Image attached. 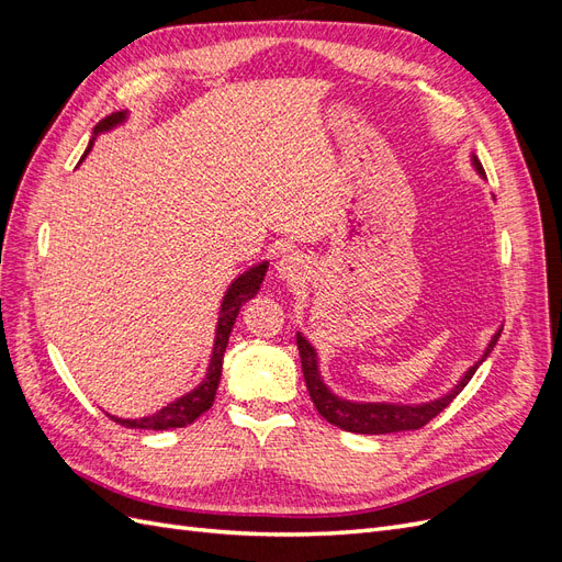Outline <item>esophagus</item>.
Segmentation results:
<instances>
[{
    "label": "esophagus",
    "instance_id": "esophagus-1",
    "mask_svg": "<svg viewBox=\"0 0 562 562\" xmlns=\"http://www.w3.org/2000/svg\"><path fill=\"white\" fill-rule=\"evenodd\" d=\"M277 269H279V277L283 281L297 283V281L304 279V274H307V260H304L300 252H285L283 258L279 260Z\"/></svg>",
    "mask_w": 562,
    "mask_h": 562
}]
</instances>
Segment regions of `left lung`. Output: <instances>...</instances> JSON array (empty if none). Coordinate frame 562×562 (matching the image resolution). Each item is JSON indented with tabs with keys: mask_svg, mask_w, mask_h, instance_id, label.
Returning <instances> with one entry per match:
<instances>
[{
	"mask_svg": "<svg viewBox=\"0 0 562 562\" xmlns=\"http://www.w3.org/2000/svg\"><path fill=\"white\" fill-rule=\"evenodd\" d=\"M475 168L483 173V166L479 159H473ZM499 333L490 339V345L483 353V359L475 363L464 380L459 382L448 396L438 398L434 403H424V405H391V403H349L337 398L330 394V389L321 382L318 375V366H316V351L314 347L297 335V349H300V361H302V372H304V382H307V391L314 401V407L318 415L335 424V427L351 431V434H396V431H413L422 429L427 424L446 411V407L452 403V398L467 386V382L473 378V372L479 370V366L487 359L492 347L497 345Z\"/></svg>",
	"mask_w": 562,
	"mask_h": 562,
	"instance_id": "left-lung-1",
	"label": "left lung"
}]
</instances>
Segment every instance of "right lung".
I'll return each instance as SVG.
<instances>
[{
  "instance_id": "right-lung-1",
  "label": "right lung",
  "mask_w": 562,
  "mask_h": 562,
  "mask_svg": "<svg viewBox=\"0 0 562 562\" xmlns=\"http://www.w3.org/2000/svg\"><path fill=\"white\" fill-rule=\"evenodd\" d=\"M124 116H126L124 112H112L110 116L100 119V122L95 124V133L108 131L114 124L124 122ZM89 149H91V143H89ZM265 274H267V262L252 267L250 271H246V274H241L229 285V291L223 300V310H220V318H217L215 347H213L206 380H203L194 391H190V394H184L182 398L173 401L171 405L161 407V411L155 413L151 417H143V419H116V417H112V419L116 424H122V427H126V429L166 431V429L187 427V424H192L201 413H206L215 401L220 375H223V356H225V349H227V342H229V333L234 328V321H236V316H239L244 304L250 297L258 295L260 283L265 281Z\"/></svg>"
}]
</instances>
